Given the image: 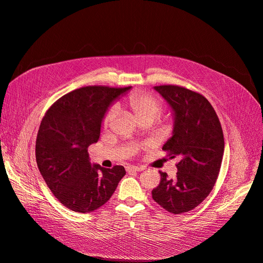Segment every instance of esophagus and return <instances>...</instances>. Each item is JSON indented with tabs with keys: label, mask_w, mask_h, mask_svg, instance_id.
<instances>
[{
	"label": "esophagus",
	"mask_w": 263,
	"mask_h": 263,
	"mask_svg": "<svg viewBox=\"0 0 263 263\" xmlns=\"http://www.w3.org/2000/svg\"><path fill=\"white\" fill-rule=\"evenodd\" d=\"M144 170L143 167H138V166H127L126 167V172L127 173H132V172H142Z\"/></svg>",
	"instance_id": "1"
}]
</instances>
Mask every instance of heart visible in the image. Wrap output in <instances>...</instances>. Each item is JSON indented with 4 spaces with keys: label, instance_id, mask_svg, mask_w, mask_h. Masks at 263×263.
<instances>
[{
    "label": "heart",
    "instance_id": "b5f03b06",
    "mask_svg": "<svg viewBox=\"0 0 263 263\" xmlns=\"http://www.w3.org/2000/svg\"><path fill=\"white\" fill-rule=\"evenodd\" d=\"M125 104L132 109L140 122L150 121L154 123L160 117L162 112L161 100L156 95L148 93V91H133V93L126 96ZM115 115H117V108L111 106L105 112V114H104V125L111 124Z\"/></svg>",
    "mask_w": 263,
    "mask_h": 263
}]
</instances>
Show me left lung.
Segmentation results:
<instances>
[{"label":"left lung","mask_w":263,"mask_h":263,"mask_svg":"<svg viewBox=\"0 0 263 263\" xmlns=\"http://www.w3.org/2000/svg\"><path fill=\"white\" fill-rule=\"evenodd\" d=\"M155 89L175 117L173 137L162 150L179 161L175 178L160 172V184L152 191V198L173 214H182L197 207L215 185L224 154L223 130L215 109L197 91L177 85Z\"/></svg>","instance_id":"left-lung-1"}]
</instances>
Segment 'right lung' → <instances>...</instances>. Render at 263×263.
Returning <instances> with one entry per match:
<instances>
[{
	"instance_id": "obj_1",
	"label": "right lung",
	"mask_w": 263,
	"mask_h": 263,
	"mask_svg": "<svg viewBox=\"0 0 263 263\" xmlns=\"http://www.w3.org/2000/svg\"><path fill=\"white\" fill-rule=\"evenodd\" d=\"M131 87L85 86L60 97L48 108L36 136L39 172L60 203L78 213L100 209L125 175L89 162L88 146L99 141L104 114Z\"/></svg>"
}]
</instances>
